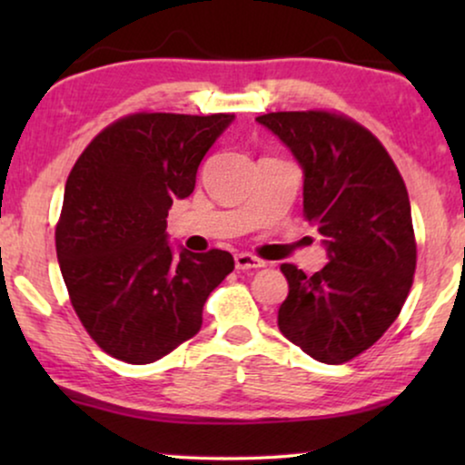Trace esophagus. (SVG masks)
I'll return each mask as SVG.
<instances>
[{
  "label": "esophagus",
  "mask_w": 465,
  "mask_h": 465,
  "mask_svg": "<svg viewBox=\"0 0 465 465\" xmlns=\"http://www.w3.org/2000/svg\"><path fill=\"white\" fill-rule=\"evenodd\" d=\"M234 266H237L239 271L262 269V266H264V260H260V258H256V256H252V253H237V256H234Z\"/></svg>",
  "instance_id": "obj_1"
}]
</instances>
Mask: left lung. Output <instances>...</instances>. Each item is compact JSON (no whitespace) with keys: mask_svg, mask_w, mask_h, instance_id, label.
Wrapping results in <instances>:
<instances>
[{"mask_svg":"<svg viewBox=\"0 0 465 465\" xmlns=\"http://www.w3.org/2000/svg\"><path fill=\"white\" fill-rule=\"evenodd\" d=\"M256 120L301 164L304 218L328 253L311 277L282 264L290 292L279 330L311 358L342 364L385 334L411 292L417 243L409 193L379 139L353 120L330 112Z\"/></svg>","mask_w":465,"mask_h":465,"instance_id":"obj_1","label":"left lung"}]
</instances>
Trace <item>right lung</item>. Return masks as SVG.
<instances>
[{
  "mask_svg": "<svg viewBox=\"0 0 465 465\" xmlns=\"http://www.w3.org/2000/svg\"><path fill=\"white\" fill-rule=\"evenodd\" d=\"M232 114H133L88 143L67 177L56 258L82 326L114 358L152 364L201 330L234 269L228 252L169 245L167 215Z\"/></svg>",
  "mask_w": 465,
  "mask_h": 465,
  "instance_id": "1",
  "label": "right lung"
}]
</instances>
